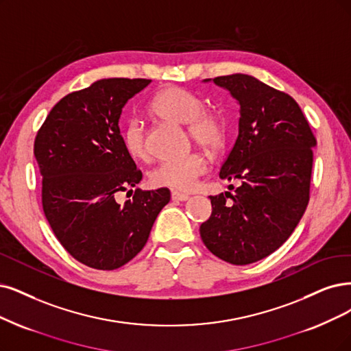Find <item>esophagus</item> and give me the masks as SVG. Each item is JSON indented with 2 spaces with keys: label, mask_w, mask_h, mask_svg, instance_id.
I'll return each mask as SVG.
<instances>
[{
  "label": "esophagus",
  "mask_w": 351,
  "mask_h": 351,
  "mask_svg": "<svg viewBox=\"0 0 351 351\" xmlns=\"http://www.w3.org/2000/svg\"><path fill=\"white\" fill-rule=\"evenodd\" d=\"M189 199V195H186V193H182V192H178V191H172V201H188Z\"/></svg>",
  "instance_id": "1"
}]
</instances>
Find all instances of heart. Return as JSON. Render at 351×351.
Returning <instances> with one entry per match:
<instances>
[{"label":"heart","instance_id":"1","mask_svg":"<svg viewBox=\"0 0 351 351\" xmlns=\"http://www.w3.org/2000/svg\"><path fill=\"white\" fill-rule=\"evenodd\" d=\"M149 111L160 120L188 124V134L198 146L206 150H218L224 145L226 125L217 112L204 108V102L189 90L179 86H167L153 97ZM121 141L125 153L134 160H146L149 149L145 130L137 120H130L121 130ZM208 171V160L201 153H191L185 158L163 160L150 172V184L156 188L191 191L198 179Z\"/></svg>","mask_w":351,"mask_h":351}]
</instances>
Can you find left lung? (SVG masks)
Segmentation results:
<instances>
[{"mask_svg":"<svg viewBox=\"0 0 351 351\" xmlns=\"http://www.w3.org/2000/svg\"><path fill=\"white\" fill-rule=\"evenodd\" d=\"M213 81L240 106L239 136L219 178L241 184L230 185L234 193L210 197L213 213L199 232L206 249L221 261L250 265L278 250L302 218L317 140L291 95L250 75Z\"/></svg>","mask_w":351,"mask_h":351,"instance_id":"1","label":"left lung"}]
</instances>
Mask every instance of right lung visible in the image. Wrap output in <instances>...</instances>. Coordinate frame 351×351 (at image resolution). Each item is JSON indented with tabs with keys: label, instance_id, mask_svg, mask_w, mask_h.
I'll use <instances>...</instances> for the list:
<instances>
[{
	"label": "right lung",
	"instance_id": "obj_1",
	"mask_svg": "<svg viewBox=\"0 0 351 351\" xmlns=\"http://www.w3.org/2000/svg\"><path fill=\"white\" fill-rule=\"evenodd\" d=\"M150 82L108 77L75 90L50 110L34 140L47 221L64 250L93 269L114 270L132 261L171 199L166 188H137L133 200L116 202L143 176L123 147L120 115Z\"/></svg>",
	"mask_w": 351,
	"mask_h": 351
}]
</instances>
